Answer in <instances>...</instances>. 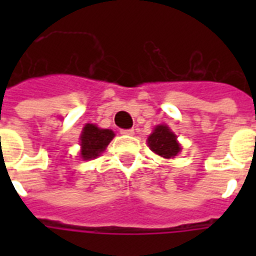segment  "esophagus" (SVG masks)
Wrapping results in <instances>:
<instances>
[{"instance_id":"34e87169","label":"esophagus","mask_w":256,"mask_h":256,"mask_svg":"<svg viewBox=\"0 0 256 256\" xmlns=\"http://www.w3.org/2000/svg\"><path fill=\"white\" fill-rule=\"evenodd\" d=\"M120 134L124 136H134V128H128V130H120Z\"/></svg>"}]
</instances>
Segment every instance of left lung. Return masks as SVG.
Listing matches in <instances>:
<instances>
[{
	"label": "left lung",
	"mask_w": 256,
	"mask_h": 256,
	"mask_svg": "<svg viewBox=\"0 0 256 256\" xmlns=\"http://www.w3.org/2000/svg\"><path fill=\"white\" fill-rule=\"evenodd\" d=\"M148 144L152 152L168 160L178 156V152L182 150L176 140V136L171 132L168 124H158L148 136Z\"/></svg>",
	"instance_id": "8db88e82"
}]
</instances>
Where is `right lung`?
Here are the masks:
<instances>
[{"label":"right lung","mask_w":256,"mask_h":256,"mask_svg":"<svg viewBox=\"0 0 256 256\" xmlns=\"http://www.w3.org/2000/svg\"><path fill=\"white\" fill-rule=\"evenodd\" d=\"M114 132L108 128H100L92 124H86L82 128L81 136V158L84 160H94L106 150L108 144L114 138Z\"/></svg>","instance_id":"1"}]
</instances>
